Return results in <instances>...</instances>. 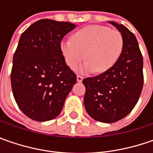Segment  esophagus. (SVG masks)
<instances>
[{
	"label": "esophagus",
	"mask_w": 153,
	"mask_h": 153,
	"mask_svg": "<svg viewBox=\"0 0 153 153\" xmlns=\"http://www.w3.org/2000/svg\"><path fill=\"white\" fill-rule=\"evenodd\" d=\"M82 80H83V76H80V75H77V76H76V81H77L78 82H81Z\"/></svg>",
	"instance_id": "obj_1"
}]
</instances>
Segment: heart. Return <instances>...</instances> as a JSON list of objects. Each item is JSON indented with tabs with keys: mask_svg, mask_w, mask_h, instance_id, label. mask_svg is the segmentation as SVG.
<instances>
[{
	"mask_svg": "<svg viewBox=\"0 0 153 153\" xmlns=\"http://www.w3.org/2000/svg\"><path fill=\"white\" fill-rule=\"evenodd\" d=\"M120 31L104 25H88L75 32L72 39L60 42V50L68 66L74 68L84 57L87 59L76 71L89 73L105 72L119 60L123 50Z\"/></svg>",
	"mask_w": 153,
	"mask_h": 153,
	"instance_id": "heart-1",
	"label": "heart"
}]
</instances>
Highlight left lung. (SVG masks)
Returning <instances> with one entry per match:
<instances>
[{"mask_svg": "<svg viewBox=\"0 0 153 153\" xmlns=\"http://www.w3.org/2000/svg\"><path fill=\"white\" fill-rule=\"evenodd\" d=\"M120 31L124 46L119 60L107 71L82 80L84 105L88 115L101 123H114L131 112L142 91L143 58L135 36L127 27L110 21Z\"/></svg>", "mask_w": 153, "mask_h": 153, "instance_id": "8db88e82", "label": "left lung"}]
</instances>
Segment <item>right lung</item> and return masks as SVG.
<instances>
[{
	"mask_svg": "<svg viewBox=\"0 0 153 153\" xmlns=\"http://www.w3.org/2000/svg\"><path fill=\"white\" fill-rule=\"evenodd\" d=\"M75 28L70 22L41 19L21 35L11 84L18 106L32 120L45 122L59 116L76 82L60 50L63 37Z\"/></svg>",
	"mask_w": 153,
	"mask_h": 153,
	"instance_id": "obj_1",
	"label": "right lung"
}]
</instances>
